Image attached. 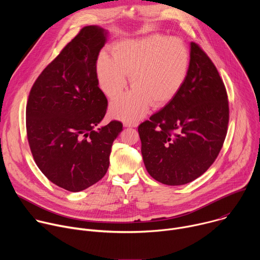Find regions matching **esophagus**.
Segmentation results:
<instances>
[{
	"mask_svg": "<svg viewBox=\"0 0 260 260\" xmlns=\"http://www.w3.org/2000/svg\"><path fill=\"white\" fill-rule=\"evenodd\" d=\"M125 127H137L138 126V121H134V122H125L124 123Z\"/></svg>",
	"mask_w": 260,
	"mask_h": 260,
	"instance_id": "esophagus-1",
	"label": "esophagus"
}]
</instances>
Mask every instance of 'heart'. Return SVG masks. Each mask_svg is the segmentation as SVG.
Wrapping results in <instances>:
<instances>
[{
	"instance_id": "b5f03b06",
	"label": "heart",
	"mask_w": 260,
	"mask_h": 260,
	"mask_svg": "<svg viewBox=\"0 0 260 260\" xmlns=\"http://www.w3.org/2000/svg\"><path fill=\"white\" fill-rule=\"evenodd\" d=\"M112 56L102 53L96 61V77L103 92L111 100L119 96L131 75V91L112 103L110 113L126 122L140 119L149 109L169 104L186 81L190 53L182 40L152 35L140 40L115 44Z\"/></svg>"
}]
</instances>
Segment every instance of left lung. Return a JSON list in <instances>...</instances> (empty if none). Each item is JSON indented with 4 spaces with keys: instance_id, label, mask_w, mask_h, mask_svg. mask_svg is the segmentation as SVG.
I'll list each match as a JSON object with an SVG mask.
<instances>
[{
    "instance_id": "obj_1",
    "label": "left lung",
    "mask_w": 260,
    "mask_h": 260,
    "mask_svg": "<svg viewBox=\"0 0 260 260\" xmlns=\"http://www.w3.org/2000/svg\"><path fill=\"white\" fill-rule=\"evenodd\" d=\"M229 119L224 83L206 52L191 42L189 71L183 87L138 127L147 172L172 186L196 180L217 158Z\"/></svg>"
}]
</instances>
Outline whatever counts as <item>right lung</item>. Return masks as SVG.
Masks as SVG:
<instances>
[{
  "mask_svg": "<svg viewBox=\"0 0 260 260\" xmlns=\"http://www.w3.org/2000/svg\"><path fill=\"white\" fill-rule=\"evenodd\" d=\"M107 30L84 26L35 81L26 104V134L35 162L57 186L78 192L109 168L120 121L98 126L108 101L99 87L96 60Z\"/></svg>",
  "mask_w": 260,
  "mask_h": 260,
  "instance_id": "add662e5",
  "label": "right lung"
}]
</instances>
